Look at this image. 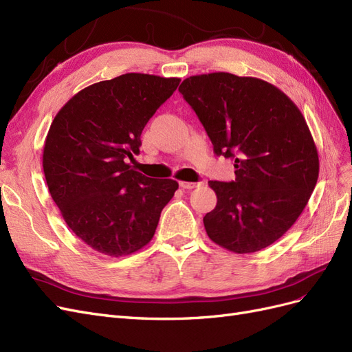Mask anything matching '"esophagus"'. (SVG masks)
Wrapping results in <instances>:
<instances>
[{
	"mask_svg": "<svg viewBox=\"0 0 352 352\" xmlns=\"http://www.w3.org/2000/svg\"><path fill=\"white\" fill-rule=\"evenodd\" d=\"M179 185H180V188H182V189H194V188H198L201 184H197V182H185V180H180Z\"/></svg>",
	"mask_w": 352,
	"mask_h": 352,
	"instance_id": "esophagus-1",
	"label": "esophagus"
}]
</instances>
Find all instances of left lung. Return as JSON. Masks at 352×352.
Masks as SVG:
<instances>
[{
  "mask_svg": "<svg viewBox=\"0 0 352 352\" xmlns=\"http://www.w3.org/2000/svg\"><path fill=\"white\" fill-rule=\"evenodd\" d=\"M217 155L235 160L236 179L210 180L217 195L207 212L208 238L251 254L282 238L300 217L318 177V154L302 113L274 85L217 72L179 87Z\"/></svg>",
  "mask_w": 352,
  "mask_h": 352,
  "instance_id": "obj_1",
  "label": "left lung"
}]
</instances>
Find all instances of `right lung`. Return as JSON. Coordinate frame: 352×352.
<instances>
[{
	"label": "right lung",
	"mask_w": 352,
	"mask_h": 352,
	"mask_svg": "<svg viewBox=\"0 0 352 352\" xmlns=\"http://www.w3.org/2000/svg\"><path fill=\"white\" fill-rule=\"evenodd\" d=\"M179 82L145 73L97 82L73 95L50 126L42 154L50 194L74 235L97 252L124 257L144 248L179 188L127 163Z\"/></svg>",
	"instance_id": "right-lung-1"
}]
</instances>
